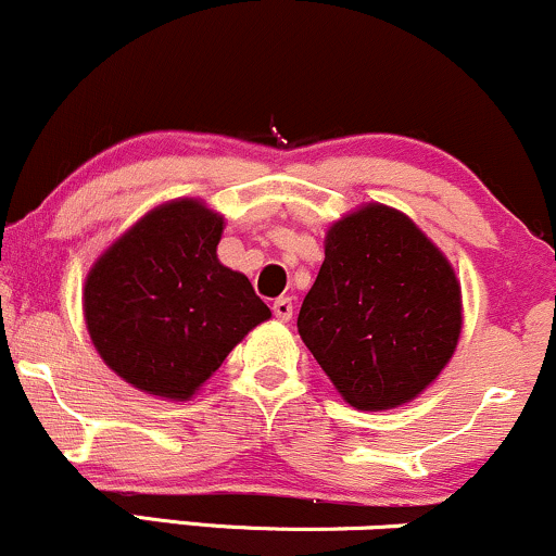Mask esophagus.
<instances>
[{"mask_svg":"<svg viewBox=\"0 0 556 556\" xmlns=\"http://www.w3.org/2000/svg\"><path fill=\"white\" fill-rule=\"evenodd\" d=\"M271 311H274V316L279 318V321H290V318H292V298H277V300H274Z\"/></svg>","mask_w":556,"mask_h":556,"instance_id":"1","label":"esophagus"}]
</instances>
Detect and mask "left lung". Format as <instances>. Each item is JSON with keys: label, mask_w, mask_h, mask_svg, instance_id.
Segmentation results:
<instances>
[{"label": "left lung", "mask_w": 556, "mask_h": 556, "mask_svg": "<svg viewBox=\"0 0 556 556\" xmlns=\"http://www.w3.org/2000/svg\"><path fill=\"white\" fill-rule=\"evenodd\" d=\"M460 329L455 269L405 214L368 203L329 227L298 331L344 402L389 410L418 397Z\"/></svg>", "instance_id": "1"}]
</instances>
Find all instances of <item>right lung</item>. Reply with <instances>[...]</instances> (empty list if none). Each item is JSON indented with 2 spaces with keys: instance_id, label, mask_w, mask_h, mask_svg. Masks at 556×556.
Listing matches in <instances>:
<instances>
[{
  "instance_id": "obj_1",
  "label": "right lung",
  "mask_w": 556,
  "mask_h": 556,
  "mask_svg": "<svg viewBox=\"0 0 556 556\" xmlns=\"http://www.w3.org/2000/svg\"><path fill=\"white\" fill-rule=\"evenodd\" d=\"M225 219L195 198L156 206L86 277L83 314L101 361L127 384L190 400L269 305L216 258Z\"/></svg>"
}]
</instances>
